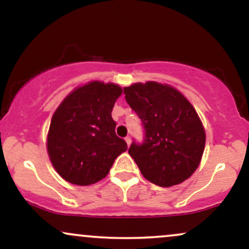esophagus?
<instances>
[{
    "label": "esophagus",
    "mask_w": 249,
    "mask_h": 249,
    "mask_svg": "<svg viewBox=\"0 0 249 249\" xmlns=\"http://www.w3.org/2000/svg\"><path fill=\"white\" fill-rule=\"evenodd\" d=\"M125 142H126L127 146H130V144H131V137H130V136L125 137Z\"/></svg>",
    "instance_id": "esophagus-1"
}]
</instances>
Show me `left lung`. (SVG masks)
<instances>
[{
  "label": "left lung",
  "instance_id": "1",
  "mask_svg": "<svg viewBox=\"0 0 249 249\" xmlns=\"http://www.w3.org/2000/svg\"><path fill=\"white\" fill-rule=\"evenodd\" d=\"M125 99L144 128V141L128 153L148 181L161 187L190 178L204 153L205 130L191 103L178 90L157 82L124 88Z\"/></svg>",
  "mask_w": 249,
  "mask_h": 249
}]
</instances>
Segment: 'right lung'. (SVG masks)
I'll return each mask as SVG.
<instances>
[{
  "mask_svg": "<svg viewBox=\"0 0 249 249\" xmlns=\"http://www.w3.org/2000/svg\"><path fill=\"white\" fill-rule=\"evenodd\" d=\"M122 92L112 83L91 82L72 91L55 111L48 153L63 179L81 186L95 184L127 150L126 142L116 134L111 116Z\"/></svg>",
  "mask_w": 249,
  "mask_h": 249,
  "instance_id": "right-lung-1",
  "label": "right lung"
}]
</instances>
